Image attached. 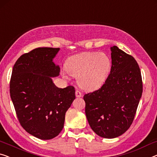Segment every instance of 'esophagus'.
<instances>
[{"label":"esophagus","instance_id":"obj_1","mask_svg":"<svg viewBox=\"0 0 157 157\" xmlns=\"http://www.w3.org/2000/svg\"><path fill=\"white\" fill-rule=\"evenodd\" d=\"M75 96H76V97L79 98V97H82V93H81L80 92H79V91L76 90V92H75Z\"/></svg>","mask_w":157,"mask_h":157}]
</instances>
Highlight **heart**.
I'll return each instance as SVG.
<instances>
[{
	"instance_id": "1",
	"label": "heart",
	"mask_w": 157,
	"mask_h": 157,
	"mask_svg": "<svg viewBox=\"0 0 157 157\" xmlns=\"http://www.w3.org/2000/svg\"><path fill=\"white\" fill-rule=\"evenodd\" d=\"M65 68L69 75L76 77L81 88L93 91L106 82L111 70V60L104 53H81L67 58Z\"/></svg>"
}]
</instances>
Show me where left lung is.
<instances>
[{"instance_id": "1", "label": "left lung", "mask_w": 157, "mask_h": 157, "mask_svg": "<svg viewBox=\"0 0 157 157\" xmlns=\"http://www.w3.org/2000/svg\"><path fill=\"white\" fill-rule=\"evenodd\" d=\"M111 70L99 90L84 96L91 128L104 138L123 135L132 124L142 94L141 72L135 58L111 47Z\"/></svg>"}]
</instances>
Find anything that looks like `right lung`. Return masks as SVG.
<instances>
[{
    "label": "right lung",
    "mask_w": 157,
    "mask_h": 157,
    "mask_svg": "<svg viewBox=\"0 0 157 157\" xmlns=\"http://www.w3.org/2000/svg\"><path fill=\"white\" fill-rule=\"evenodd\" d=\"M59 48H38L18 58L14 65L10 93L22 128L41 140L58 136L65 113L75 99L72 86L58 88L52 78L60 75L53 59Z\"/></svg>",
    "instance_id": "right-lung-1"
}]
</instances>
